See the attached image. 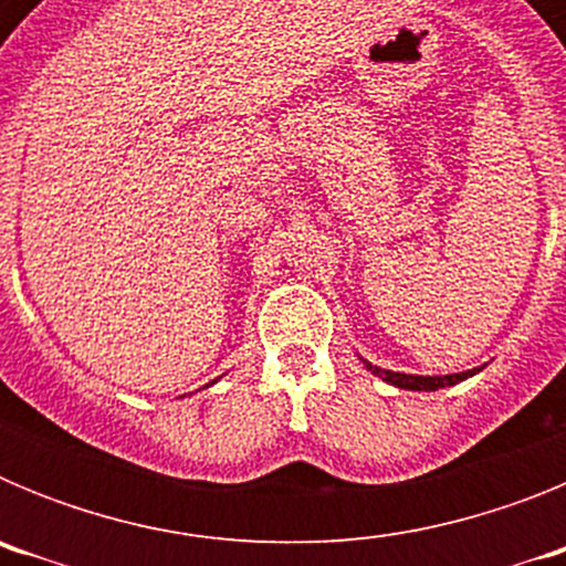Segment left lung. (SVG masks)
<instances>
[{
	"label": "left lung",
	"instance_id": "8db88e82",
	"mask_svg": "<svg viewBox=\"0 0 566 566\" xmlns=\"http://www.w3.org/2000/svg\"><path fill=\"white\" fill-rule=\"evenodd\" d=\"M359 363L368 368V371L374 374V377H379L382 382L394 385V388H402V391H439V388H451V385L457 382H464L468 377H473V374H479L482 368H470V371H462V374H444V377H417V374H399V371H388V368H379V365H371L368 359L359 357Z\"/></svg>",
	"mask_w": 566,
	"mask_h": 566
}]
</instances>
